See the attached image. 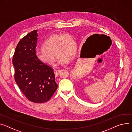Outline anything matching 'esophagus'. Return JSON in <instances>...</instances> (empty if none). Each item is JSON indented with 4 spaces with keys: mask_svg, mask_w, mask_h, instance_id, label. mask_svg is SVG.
I'll return each instance as SVG.
<instances>
[{
    "mask_svg": "<svg viewBox=\"0 0 132 132\" xmlns=\"http://www.w3.org/2000/svg\"><path fill=\"white\" fill-rule=\"evenodd\" d=\"M61 69H58V70H56L55 71V76H56V77H57V76H58L59 73L61 72Z\"/></svg>",
    "mask_w": 132,
    "mask_h": 132,
    "instance_id": "esophagus-1",
    "label": "esophagus"
}]
</instances>
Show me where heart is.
Here are the masks:
<instances>
[{
	"instance_id": "b5f03b06",
	"label": "heart",
	"mask_w": 132,
	"mask_h": 132,
	"mask_svg": "<svg viewBox=\"0 0 132 132\" xmlns=\"http://www.w3.org/2000/svg\"><path fill=\"white\" fill-rule=\"evenodd\" d=\"M76 44L70 34L54 35L44 43L43 47L36 51V56L39 61L53 66L55 63V55L58 57V63L62 65L68 64L71 57L74 56Z\"/></svg>"
}]
</instances>
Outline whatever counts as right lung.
<instances>
[{
	"mask_svg": "<svg viewBox=\"0 0 132 132\" xmlns=\"http://www.w3.org/2000/svg\"><path fill=\"white\" fill-rule=\"evenodd\" d=\"M37 30L23 37L17 44L13 58L15 80L20 90L30 101L42 103L49 101L58 85L54 69L36 56Z\"/></svg>",
	"mask_w": 132,
	"mask_h": 132,
	"instance_id": "1",
	"label": "right lung"
}]
</instances>
